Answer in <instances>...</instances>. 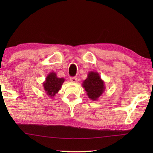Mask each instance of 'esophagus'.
I'll return each instance as SVG.
<instances>
[{
  "label": "esophagus",
  "mask_w": 153,
  "mask_h": 153,
  "mask_svg": "<svg viewBox=\"0 0 153 153\" xmlns=\"http://www.w3.org/2000/svg\"><path fill=\"white\" fill-rule=\"evenodd\" d=\"M70 80L71 82L72 83H76L77 82V78L76 77H70Z\"/></svg>",
  "instance_id": "esophagus-1"
}]
</instances>
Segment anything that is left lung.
I'll use <instances>...</instances> for the list:
<instances>
[{
  "mask_svg": "<svg viewBox=\"0 0 153 153\" xmlns=\"http://www.w3.org/2000/svg\"><path fill=\"white\" fill-rule=\"evenodd\" d=\"M82 86L86 91L87 95L93 101H96L105 91L104 81L100 77L99 73L89 72L85 80L83 81Z\"/></svg>",
  "mask_w": 153,
  "mask_h": 153,
  "instance_id": "obj_1",
  "label": "left lung"
}]
</instances>
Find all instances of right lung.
I'll return each instance as SVG.
<instances>
[{
  "label": "right lung",
  "mask_w": 153,
  "mask_h": 153,
  "mask_svg": "<svg viewBox=\"0 0 153 153\" xmlns=\"http://www.w3.org/2000/svg\"><path fill=\"white\" fill-rule=\"evenodd\" d=\"M65 79L59 78L57 76L56 72H51L46 77L45 81L43 82V86L45 93L50 97H53L56 93L61 88L62 83Z\"/></svg>",
  "instance_id": "right-lung-1"
}]
</instances>
